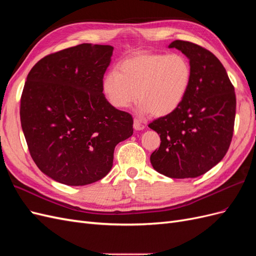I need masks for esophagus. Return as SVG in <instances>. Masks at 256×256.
<instances>
[{"instance_id": "34e87169", "label": "esophagus", "mask_w": 256, "mask_h": 256, "mask_svg": "<svg viewBox=\"0 0 256 256\" xmlns=\"http://www.w3.org/2000/svg\"><path fill=\"white\" fill-rule=\"evenodd\" d=\"M134 128L136 130H143L145 128V126H144V124H142L138 118H134Z\"/></svg>"}]
</instances>
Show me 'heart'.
<instances>
[{"instance_id": "heart-1", "label": "heart", "mask_w": 256, "mask_h": 256, "mask_svg": "<svg viewBox=\"0 0 256 256\" xmlns=\"http://www.w3.org/2000/svg\"><path fill=\"white\" fill-rule=\"evenodd\" d=\"M192 68L182 54L140 52L122 60L102 82L104 92L116 109H127L136 99L141 113L166 116L182 104L190 88Z\"/></svg>"}]
</instances>
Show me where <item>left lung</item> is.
I'll return each instance as SVG.
<instances>
[{
    "label": "left lung",
    "mask_w": 256,
    "mask_h": 256,
    "mask_svg": "<svg viewBox=\"0 0 256 256\" xmlns=\"http://www.w3.org/2000/svg\"><path fill=\"white\" fill-rule=\"evenodd\" d=\"M168 48L180 50L190 60L192 78L182 104L148 125L161 140L150 162L168 177L193 178L219 164L228 150L236 114L235 88L210 51L184 40H175Z\"/></svg>",
    "instance_id": "left-lung-1"
}]
</instances>
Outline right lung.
Listing matches in <instances>:
<instances>
[{
	"label": "right lung",
	"mask_w": 256,
	"mask_h": 256,
	"mask_svg": "<svg viewBox=\"0 0 256 256\" xmlns=\"http://www.w3.org/2000/svg\"><path fill=\"white\" fill-rule=\"evenodd\" d=\"M109 44H81L49 54L30 69L20 100V120L38 168L68 186L104 178L115 146L134 134L132 116L106 99Z\"/></svg>",
	"instance_id": "obj_1"
}]
</instances>
